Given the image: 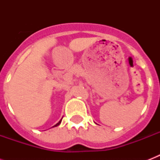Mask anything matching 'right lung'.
I'll list each match as a JSON object with an SVG mask.
<instances>
[{
    "label": "right lung",
    "instance_id": "add662e5",
    "mask_svg": "<svg viewBox=\"0 0 160 160\" xmlns=\"http://www.w3.org/2000/svg\"><path fill=\"white\" fill-rule=\"evenodd\" d=\"M61 120H62V119H60V121H59V122H58V123H57V124H55V126H58V125H59V124H60V123H61ZM54 127V126H53Z\"/></svg>",
    "mask_w": 160,
    "mask_h": 160
}]
</instances>
